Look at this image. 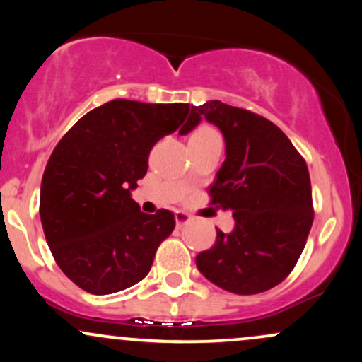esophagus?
I'll list each match as a JSON object with an SVG mask.
<instances>
[{
  "mask_svg": "<svg viewBox=\"0 0 362 362\" xmlns=\"http://www.w3.org/2000/svg\"><path fill=\"white\" fill-rule=\"evenodd\" d=\"M190 221H192V218H190V214L184 213V211H177L175 213V223L178 228L185 226V224H189Z\"/></svg>",
  "mask_w": 362,
  "mask_h": 362,
  "instance_id": "obj_1",
  "label": "esophagus"
}]
</instances>
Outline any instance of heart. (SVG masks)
I'll return each mask as SVG.
<instances>
[{
  "label": "heart",
  "mask_w": 362,
  "mask_h": 362,
  "mask_svg": "<svg viewBox=\"0 0 362 362\" xmlns=\"http://www.w3.org/2000/svg\"><path fill=\"white\" fill-rule=\"evenodd\" d=\"M216 136H218V132H216L214 129L199 127L197 131H195L194 134L190 136V139H209V138H216Z\"/></svg>",
  "instance_id": "b5f03b06"
}]
</instances>
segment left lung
<instances>
[{
	"label": "left lung",
	"mask_w": 362,
	"mask_h": 362,
	"mask_svg": "<svg viewBox=\"0 0 362 362\" xmlns=\"http://www.w3.org/2000/svg\"><path fill=\"white\" fill-rule=\"evenodd\" d=\"M219 127L226 160L209 187L211 204L233 211L235 228L195 257L206 279L235 294H257L289 276L313 224L306 161L276 124L219 100L195 107Z\"/></svg>",
	"instance_id": "left-lung-1"
}]
</instances>
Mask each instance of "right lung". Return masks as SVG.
Returning <instances> with one entry per match:
<instances>
[{
    "mask_svg": "<svg viewBox=\"0 0 362 362\" xmlns=\"http://www.w3.org/2000/svg\"><path fill=\"white\" fill-rule=\"evenodd\" d=\"M201 122L189 103L110 100L90 110L54 148L40 185V221L59 269L91 294L127 289L148 276L175 228L167 209L141 213L131 190L163 136Z\"/></svg>",
    "mask_w": 362,
    "mask_h": 362,
    "instance_id": "add662e5",
    "label": "right lung"
}]
</instances>
